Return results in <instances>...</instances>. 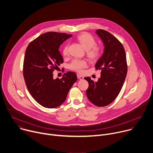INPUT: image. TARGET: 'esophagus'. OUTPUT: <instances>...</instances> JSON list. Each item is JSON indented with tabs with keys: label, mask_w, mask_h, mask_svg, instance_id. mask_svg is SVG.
Instances as JSON below:
<instances>
[{
	"label": "esophagus",
	"mask_w": 153,
	"mask_h": 153,
	"mask_svg": "<svg viewBox=\"0 0 153 153\" xmlns=\"http://www.w3.org/2000/svg\"><path fill=\"white\" fill-rule=\"evenodd\" d=\"M77 77L78 79H80V80H82L83 79H84V77H83L82 76L79 75V74H77Z\"/></svg>",
	"instance_id": "obj_1"
}]
</instances>
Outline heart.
<instances>
[{
    "label": "heart",
    "instance_id": "1",
    "mask_svg": "<svg viewBox=\"0 0 153 153\" xmlns=\"http://www.w3.org/2000/svg\"><path fill=\"white\" fill-rule=\"evenodd\" d=\"M79 42L86 49L87 56L92 61L98 60L101 55L102 49L100 46L96 45L94 38L89 33H82L77 37ZM63 55L65 57L69 55V45L63 47ZM88 65V63L84 60H74L69 65V69L73 71L82 73L84 69Z\"/></svg>",
    "mask_w": 153,
    "mask_h": 153
}]
</instances>
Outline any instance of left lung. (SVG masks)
I'll return each instance as SVG.
<instances>
[{"label": "left lung", "mask_w": 153, "mask_h": 153, "mask_svg": "<svg viewBox=\"0 0 153 153\" xmlns=\"http://www.w3.org/2000/svg\"><path fill=\"white\" fill-rule=\"evenodd\" d=\"M96 33L102 40L104 52L97 62L95 69H101V77L97 82L87 77L88 99L98 107L112 103L119 94L127 75L128 65L124 48L120 41L110 32L99 29Z\"/></svg>", "instance_id": "obj_1"}]
</instances>
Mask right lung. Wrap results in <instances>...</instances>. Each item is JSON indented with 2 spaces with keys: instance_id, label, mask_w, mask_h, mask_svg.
Wrapping results in <instances>:
<instances>
[{
  "instance_id": "obj_1",
  "label": "right lung",
  "mask_w": 153,
  "mask_h": 153,
  "mask_svg": "<svg viewBox=\"0 0 153 153\" xmlns=\"http://www.w3.org/2000/svg\"><path fill=\"white\" fill-rule=\"evenodd\" d=\"M72 35L47 32L33 39L27 46L23 63V76L33 99L46 108L57 107L64 102L68 93L77 80L76 74L68 71L62 79H53V72L63 63L59 48Z\"/></svg>"
}]
</instances>
